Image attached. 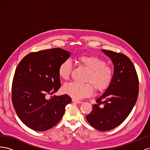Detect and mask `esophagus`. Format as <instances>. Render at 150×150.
Returning a JSON list of instances; mask_svg holds the SVG:
<instances>
[{"label":"esophagus","instance_id":"34e87169","mask_svg":"<svg viewBox=\"0 0 150 150\" xmlns=\"http://www.w3.org/2000/svg\"><path fill=\"white\" fill-rule=\"evenodd\" d=\"M72 102H75V103H83L81 101L77 100V99H72Z\"/></svg>","mask_w":150,"mask_h":150}]
</instances>
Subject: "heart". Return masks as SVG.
I'll list each match as a JSON object with an SVG mask.
<instances>
[{"instance_id":"obj_1","label":"heart","mask_w":150,"mask_h":150,"mask_svg":"<svg viewBox=\"0 0 150 150\" xmlns=\"http://www.w3.org/2000/svg\"><path fill=\"white\" fill-rule=\"evenodd\" d=\"M80 64L88 70L86 81L93 84L98 91L106 89L111 84L113 70L103 59L94 55H83L78 57ZM72 65L69 59L62 61L58 67V75L63 80L69 78ZM62 91L74 99H80L91 96L93 93V87L89 83L79 84L74 82L67 83L62 87Z\"/></svg>"}]
</instances>
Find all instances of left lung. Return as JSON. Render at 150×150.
<instances>
[{"mask_svg": "<svg viewBox=\"0 0 150 150\" xmlns=\"http://www.w3.org/2000/svg\"><path fill=\"white\" fill-rule=\"evenodd\" d=\"M102 51L112 62L113 78L86 117L93 128L105 131L121 125L132 111L138 96L139 81L133 62L125 54L104 49Z\"/></svg>", "mask_w": 150, "mask_h": 150, "instance_id": "1", "label": "left lung"}]
</instances>
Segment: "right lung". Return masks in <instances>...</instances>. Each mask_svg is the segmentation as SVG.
Returning <instances> with one entry per match:
<instances>
[{
	"mask_svg": "<svg viewBox=\"0 0 150 150\" xmlns=\"http://www.w3.org/2000/svg\"><path fill=\"white\" fill-rule=\"evenodd\" d=\"M71 52L61 48L42 50L25 56L17 66L12 86L13 108L30 129L44 131L55 126L71 102L67 94L54 96L61 86L58 67Z\"/></svg>",
	"mask_w": 150,
	"mask_h": 150,
	"instance_id": "obj_1",
	"label": "right lung"
}]
</instances>
